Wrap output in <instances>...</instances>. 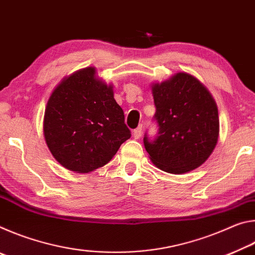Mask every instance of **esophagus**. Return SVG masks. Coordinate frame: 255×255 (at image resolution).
<instances>
[{
	"label": "esophagus",
	"mask_w": 255,
	"mask_h": 255,
	"mask_svg": "<svg viewBox=\"0 0 255 255\" xmlns=\"http://www.w3.org/2000/svg\"><path fill=\"white\" fill-rule=\"evenodd\" d=\"M141 129H143V128H141V126H138L135 129V130L132 131V137L135 138V139H139V138H140V136H141Z\"/></svg>",
	"instance_id": "1"
}]
</instances>
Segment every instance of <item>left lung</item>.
I'll return each instance as SVG.
<instances>
[{
	"instance_id": "left-lung-1",
	"label": "left lung",
	"mask_w": 255,
	"mask_h": 255,
	"mask_svg": "<svg viewBox=\"0 0 255 255\" xmlns=\"http://www.w3.org/2000/svg\"><path fill=\"white\" fill-rule=\"evenodd\" d=\"M152 93L158 133L154 140L144 137L150 161L172 174L199 167L218 141V109L213 96L199 80L184 72L154 83Z\"/></svg>"
}]
</instances>
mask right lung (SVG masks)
<instances>
[{
	"instance_id": "add662e5",
	"label": "right lung",
	"mask_w": 255,
	"mask_h": 255,
	"mask_svg": "<svg viewBox=\"0 0 255 255\" xmlns=\"http://www.w3.org/2000/svg\"><path fill=\"white\" fill-rule=\"evenodd\" d=\"M86 67L65 77L51 93L44 117L46 144L67 170L88 173L106 165L130 138L112 85Z\"/></svg>"
}]
</instances>
